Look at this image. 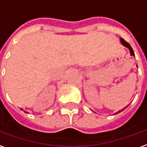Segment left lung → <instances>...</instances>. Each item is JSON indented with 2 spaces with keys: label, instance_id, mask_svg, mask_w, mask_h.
Returning a JSON list of instances; mask_svg holds the SVG:
<instances>
[{
  "label": "left lung",
  "instance_id": "obj_1",
  "mask_svg": "<svg viewBox=\"0 0 147 147\" xmlns=\"http://www.w3.org/2000/svg\"><path fill=\"white\" fill-rule=\"evenodd\" d=\"M120 42L122 43V45H123V46H125V47H127V49H129L130 55H131V56H133V57H135V53H134V51H133L132 48L131 47V45H130L129 44L127 43V42H125V40H124V39L121 38H120ZM127 106H128V105H127V106H126V107H125V108L123 109H121V110H119V111H118V112H117V113H114V114L120 113V112H122V111H123V110H124V109H126L127 107Z\"/></svg>",
  "mask_w": 147,
  "mask_h": 147
}]
</instances>
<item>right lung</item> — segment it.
<instances>
[{
  "label": "right lung",
  "instance_id": "1",
  "mask_svg": "<svg viewBox=\"0 0 147 147\" xmlns=\"http://www.w3.org/2000/svg\"><path fill=\"white\" fill-rule=\"evenodd\" d=\"M24 112H25V111H24ZM25 113H27V112H25Z\"/></svg>",
  "mask_w": 147,
  "mask_h": 147
}]
</instances>
